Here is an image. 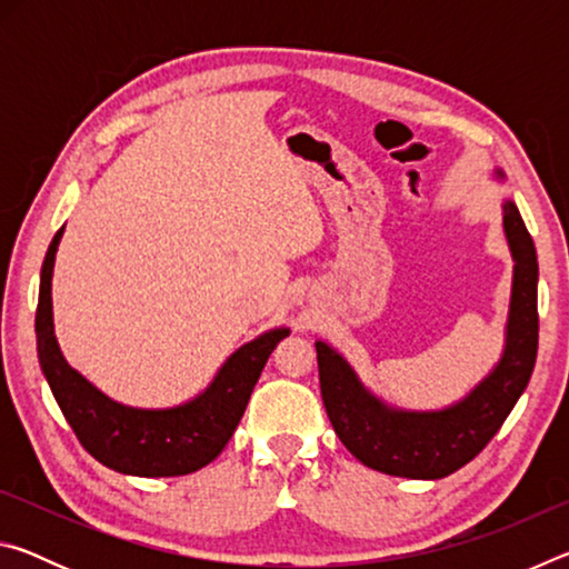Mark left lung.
I'll return each instance as SVG.
<instances>
[{
  "mask_svg": "<svg viewBox=\"0 0 569 569\" xmlns=\"http://www.w3.org/2000/svg\"><path fill=\"white\" fill-rule=\"evenodd\" d=\"M502 180V170H497ZM505 236L515 276L502 359L465 399L437 411L383 403L363 387L351 363L316 341L321 397L333 431L361 465L391 477L441 479L475 459L527 389L537 359V250L512 200H505Z\"/></svg>",
  "mask_w": 569,
  "mask_h": 569,
  "instance_id": "obj_1",
  "label": "left lung"
}]
</instances>
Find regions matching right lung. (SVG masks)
<instances>
[{
  "label": "right lung",
  "instance_id": "1",
  "mask_svg": "<svg viewBox=\"0 0 569 569\" xmlns=\"http://www.w3.org/2000/svg\"><path fill=\"white\" fill-rule=\"evenodd\" d=\"M64 233L57 230L40 273L34 333L47 383L80 445L120 475L182 477L210 465L233 437L250 393L276 343L288 329H271L240 346L220 366L210 387L170 409H138L110 399L64 361L52 321V271Z\"/></svg>",
  "mask_w": 569,
  "mask_h": 569
}]
</instances>
